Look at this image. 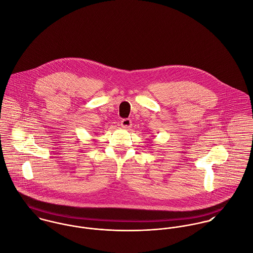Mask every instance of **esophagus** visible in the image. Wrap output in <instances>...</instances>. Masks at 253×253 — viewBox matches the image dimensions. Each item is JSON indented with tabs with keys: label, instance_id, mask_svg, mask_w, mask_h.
Instances as JSON below:
<instances>
[{
	"label": "esophagus",
	"instance_id": "1",
	"mask_svg": "<svg viewBox=\"0 0 253 253\" xmlns=\"http://www.w3.org/2000/svg\"><path fill=\"white\" fill-rule=\"evenodd\" d=\"M121 126L124 128V129H129L131 128L132 126V121L129 119V118H125L121 121Z\"/></svg>",
	"mask_w": 253,
	"mask_h": 253
}]
</instances>
